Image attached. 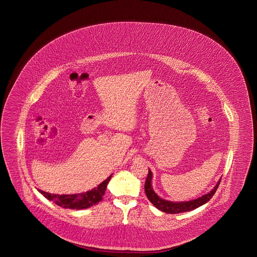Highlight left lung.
<instances>
[{
  "mask_svg": "<svg viewBox=\"0 0 257 257\" xmlns=\"http://www.w3.org/2000/svg\"><path fill=\"white\" fill-rule=\"evenodd\" d=\"M152 178H153V174H152L151 170L149 169L148 176H147V179H146L145 185H144L145 194L147 196L148 200L158 209L164 211L165 213H170V214H177V213H181V212L190 211V210H193V209H195L201 205H205V203H207L212 198V196L215 194L216 190H217L218 186L220 185V182H221V179H220L218 181V183L216 184L215 186L210 190V192L206 193L202 197H199V198L191 200V201L172 202V201H167V200L161 198L155 192L154 189L152 187Z\"/></svg>",
  "mask_w": 257,
  "mask_h": 257,
  "instance_id": "left-lung-1",
  "label": "left lung"
}]
</instances>
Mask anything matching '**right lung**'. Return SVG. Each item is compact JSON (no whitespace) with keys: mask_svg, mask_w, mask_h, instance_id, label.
<instances>
[{"mask_svg":"<svg viewBox=\"0 0 257 257\" xmlns=\"http://www.w3.org/2000/svg\"><path fill=\"white\" fill-rule=\"evenodd\" d=\"M112 176L106 179L97 187L92 188L87 192H83L79 194H72V195H55L43 190H38L41 194L45 196L48 200L52 201L56 205L61 206L63 208H71V209H85L92 205H96L102 200V197L105 194V190L108 183L110 182Z\"/></svg>","mask_w":257,"mask_h":257,"instance_id":"right-lung-1","label":"right lung"}]
</instances>
